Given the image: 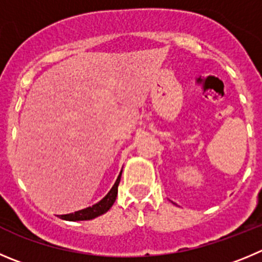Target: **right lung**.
Wrapping results in <instances>:
<instances>
[{
    "mask_svg": "<svg viewBox=\"0 0 262 262\" xmlns=\"http://www.w3.org/2000/svg\"><path fill=\"white\" fill-rule=\"evenodd\" d=\"M121 172H123V170H121ZM121 172H120L116 182H115L112 189L108 191V194H107L103 199L99 200L97 204L92 205V207H88V208L81 209V211L73 212V213L62 214V216H59L60 219L66 220V221H88V220H93L95 219V217L106 213V212L111 208L112 205H114L115 200H116L117 186H119L120 178H121Z\"/></svg>",
    "mask_w": 262,
    "mask_h": 262,
    "instance_id": "right-lung-1",
    "label": "right lung"
}]
</instances>
